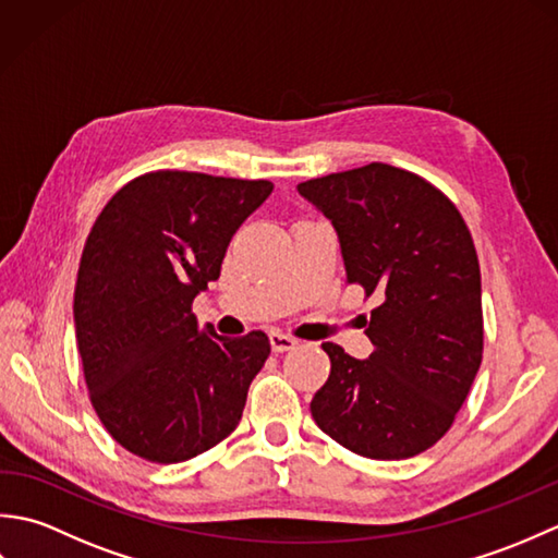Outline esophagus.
<instances>
[{
    "label": "esophagus",
    "instance_id": "esophagus-1",
    "mask_svg": "<svg viewBox=\"0 0 558 558\" xmlns=\"http://www.w3.org/2000/svg\"><path fill=\"white\" fill-rule=\"evenodd\" d=\"M294 345H298V340H294L292 336L270 333V348H272V352H286V350H292Z\"/></svg>",
    "mask_w": 558,
    "mask_h": 558
}]
</instances>
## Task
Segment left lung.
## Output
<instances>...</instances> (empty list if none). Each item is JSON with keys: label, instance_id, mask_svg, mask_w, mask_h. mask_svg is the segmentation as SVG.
<instances>
[{"label": "left lung", "instance_id": "obj_1", "mask_svg": "<svg viewBox=\"0 0 558 558\" xmlns=\"http://www.w3.org/2000/svg\"><path fill=\"white\" fill-rule=\"evenodd\" d=\"M333 222L348 282L376 294L366 322L374 352L336 342L312 417L348 450L402 460L441 438L482 364V278L458 208L420 174L369 162L298 184Z\"/></svg>", "mask_w": 558, "mask_h": 558}]
</instances>
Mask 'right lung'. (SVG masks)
<instances>
[{"mask_svg":"<svg viewBox=\"0 0 558 558\" xmlns=\"http://www.w3.org/2000/svg\"><path fill=\"white\" fill-rule=\"evenodd\" d=\"M270 192L266 180L158 170L124 184L93 225L74 292L76 342L93 408L129 453L170 465L240 424L268 336L222 338L198 326L192 304Z\"/></svg>","mask_w":558,"mask_h":558,"instance_id":"right-lung-1","label":"right lung"}]
</instances>
